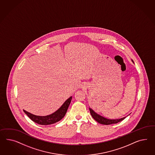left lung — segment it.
Wrapping results in <instances>:
<instances>
[{
	"instance_id": "left-lung-1",
	"label": "left lung",
	"mask_w": 155,
	"mask_h": 155,
	"mask_svg": "<svg viewBox=\"0 0 155 155\" xmlns=\"http://www.w3.org/2000/svg\"><path fill=\"white\" fill-rule=\"evenodd\" d=\"M132 62L134 63L133 60H132ZM89 110H90L91 114V116L93 117V118L96 121H97L98 123L103 124V125H110V124L117 123L120 121H121L122 120H123L126 117H124L121 118V119H108L104 117H103L101 115L97 114L95 111H94L93 110H92L90 107H89Z\"/></svg>"
}]
</instances>
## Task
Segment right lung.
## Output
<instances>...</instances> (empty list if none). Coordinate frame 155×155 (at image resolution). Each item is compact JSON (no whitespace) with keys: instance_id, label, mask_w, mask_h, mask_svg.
<instances>
[{"instance_id":"right-lung-1","label":"right lung","mask_w":155,"mask_h":155,"mask_svg":"<svg viewBox=\"0 0 155 155\" xmlns=\"http://www.w3.org/2000/svg\"><path fill=\"white\" fill-rule=\"evenodd\" d=\"M71 99L72 96H71L64 102V104L59 108V109L52 113V114L47 116H37L32 114L28 111H25V110H23L24 112L28 115V117L36 123L43 125H51L56 123L64 118L68 111V106L71 103Z\"/></svg>"}]
</instances>
